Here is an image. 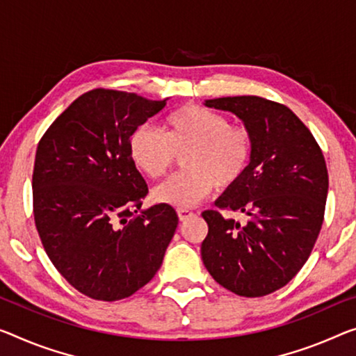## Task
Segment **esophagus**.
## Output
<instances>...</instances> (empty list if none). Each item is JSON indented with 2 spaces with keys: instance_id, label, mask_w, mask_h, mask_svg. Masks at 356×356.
I'll use <instances>...</instances> for the list:
<instances>
[{
  "instance_id": "34e87169",
  "label": "esophagus",
  "mask_w": 356,
  "mask_h": 356,
  "mask_svg": "<svg viewBox=\"0 0 356 356\" xmlns=\"http://www.w3.org/2000/svg\"><path fill=\"white\" fill-rule=\"evenodd\" d=\"M191 216H194V213L191 211V210L178 209V218H179V221H186V220H189Z\"/></svg>"
}]
</instances>
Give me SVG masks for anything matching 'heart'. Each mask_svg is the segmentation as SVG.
Wrapping results in <instances>:
<instances>
[{"label": "heart", "mask_w": 356, "mask_h": 356, "mask_svg": "<svg viewBox=\"0 0 356 356\" xmlns=\"http://www.w3.org/2000/svg\"><path fill=\"white\" fill-rule=\"evenodd\" d=\"M253 151L245 127L231 125L221 113L199 105H184L165 119V135L151 125L136 127L129 140L135 167L149 179L170 170L175 156H181L184 172L152 191L157 204L191 209L218 186L229 189L247 172Z\"/></svg>", "instance_id": "1"}]
</instances>
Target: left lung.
<instances>
[{
	"label": "left lung",
	"instance_id": "obj_1",
	"mask_svg": "<svg viewBox=\"0 0 356 356\" xmlns=\"http://www.w3.org/2000/svg\"><path fill=\"white\" fill-rule=\"evenodd\" d=\"M242 121L253 141L240 181L218 209L245 213L247 224L218 210L202 213L209 234L202 261L229 291L259 298L285 286L312 253L325 216L327 170L314 135L291 109L254 95L205 100Z\"/></svg>",
	"mask_w": 356,
	"mask_h": 356
}]
</instances>
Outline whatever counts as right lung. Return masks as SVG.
I'll return each instance as SVG.
<instances>
[{
	"instance_id": "add662e5",
	"label": "right lung",
	"mask_w": 356,
	"mask_h": 356,
	"mask_svg": "<svg viewBox=\"0 0 356 356\" xmlns=\"http://www.w3.org/2000/svg\"><path fill=\"white\" fill-rule=\"evenodd\" d=\"M167 100L90 90L60 114L38 145V234L56 269L92 299L119 300L143 288L177 231L173 207L141 209L147 184L129 154L130 135Z\"/></svg>"
}]
</instances>
